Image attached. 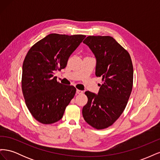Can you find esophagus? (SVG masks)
Instances as JSON below:
<instances>
[{"instance_id": "esophagus-1", "label": "esophagus", "mask_w": 160, "mask_h": 160, "mask_svg": "<svg viewBox=\"0 0 160 160\" xmlns=\"http://www.w3.org/2000/svg\"><path fill=\"white\" fill-rule=\"evenodd\" d=\"M82 93V91H80V90H79V89H77V93Z\"/></svg>"}]
</instances>
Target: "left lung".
Instances as JSON below:
<instances>
[{"mask_svg":"<svg viewBox=\"0 0 160 160\" xmlns=\"http://www.w3.org/2000/svg\"><path fill=\"white\" fill-rule=\"evenodd\" d=\"M96 58L95 75L102 77L98 95L86 91L82 110L85 122L97 129L112 125L126 107L133 88V68L129 52L110 36H89L83 41Z\"/></svg>","mask_w":160,"mask_h":160,"instance_id":"left-lung-1","label":"left lung"}]
</instances>
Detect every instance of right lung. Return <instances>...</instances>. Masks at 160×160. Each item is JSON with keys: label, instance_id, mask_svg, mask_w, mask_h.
<instances>
[{"label": "right lung", "instance_id": "right-lung-1", "mask_svg": "<svg viewBox=\"0 0 160 160\" xmlns=\"http://www.w3.org/2000/svg\"><path fill=\"white\" fill-rule=\"evenodd\" d=\"M85 35L49 34L36 42L22 65V91L33 118L43 124L59 121L74 98L76 88L57 82L55 72L64 69Z\"/></svg>", "mask_w": 160, "mask_h": 160}]
</instances>
